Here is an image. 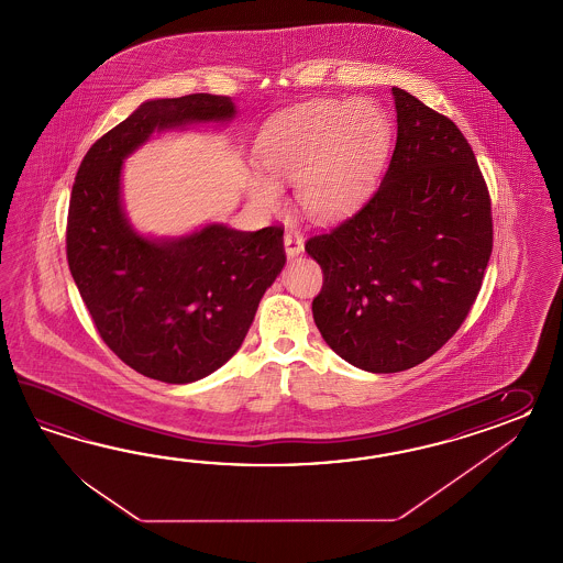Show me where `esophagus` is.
<instances>
[{
  "instance_id": "34e87169",
  "label": "esophagus",
  "mask_w": 563,
  "mask_h": 563,
  "mask_svg": "<svg viewBox=\"0 0 563 563\" xmlns=\"http://www.w3.org/2000/svg\"><path fill=\"white\" fill-rule=\"evenodd\" d=\"M305 250L303 235L297 231V229H290L285 233V252H287V258H295L299 256Z\"/></svg>"
}]
</instances>
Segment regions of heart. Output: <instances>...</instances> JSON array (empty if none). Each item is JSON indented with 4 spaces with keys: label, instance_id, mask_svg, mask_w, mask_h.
<instances>
[{
    "label": "heart",
    "instance_id": "heart-1",
    "mask_svg": "<svg viewBox=\"0 0 563 563\" xmlns=\"http://www.w3.org/2000/svg\"><path fill=\"white\" fill-rule=\"evenodd\" d=\"M391 126L371 100H311L278 114L260 135V166L295 184L297 202L313 219L350 211L379 174L389 150ZM247 192L264 209L283 200L269 176L247 174Z\"/></svg>",
    "mask_w": 563,
    "mask_h": 563
}]
</instances>
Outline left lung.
<instances>
[{"label":"left lung","instance_id":"obj_1","mask_svg":"<svg viewBox=\"0 0 563 563\" xmlns=\"http://www.w3.org/2000/svg\"><path fill=\"white\" fill-rule=\"evenodd\" d=\"M397 139L373 198L305 243L323 271L313 320L325 344L368 373L424 363L467 318L492 254V209L453 121L401 88Z\"/></svg>","mask_w":563,"mask_h":563}]
</instances>
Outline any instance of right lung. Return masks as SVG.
I'll return each mask as SVG.
<instances>
[{"instance_id":"add662e5","label":"right lung","mask_w":563,"mask_h":563,"mask_svg":"<svg viewBox=\"0 0 563 563\" xmlns=\"http://www.w3.org/2000/svg\"><path fill=\"white\" fill-rule=\"evenodd\" d=\"M229 96L147 100L98 139L77 169L67 262L108 349L150 379L184 385L240 350L260 299L285 266L283 229L207 223L153 238L122 202V162L153 135L235 119Z\"/></svg>"}]
</instances>
